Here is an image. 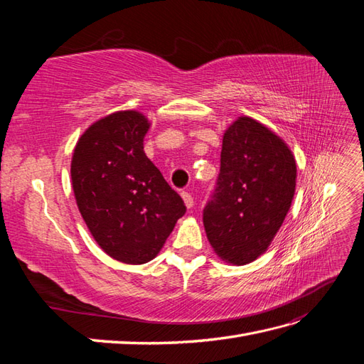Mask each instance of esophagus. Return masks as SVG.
Instances as JSON below:
<instances>
[{
	"label": "esophagus",
	"mask_w": 364,
	"mask_h": 364,
	"mask_svg": "<svg viewBox=\"0 0 364 364\" xmlns=\"http://www.w3.org/2000/svg\"><path fill=\"white\" fill-rule=\"evenodd\" d=\"M181 196H182V199H183V202H185L186 208H193V205H194V199H193L191 193H188V191H182V193H181Z\"/></svg>",
	"instance_id": "esophagus-1"
}]
</instances>
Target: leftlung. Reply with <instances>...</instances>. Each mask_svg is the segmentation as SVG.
<instances>
[{"label":"left lung","instance_id":"8db88e82","mask_svg":"<svg viewBox=\"0 0 364 364\" xmlns=\"http://www.w3.org/2000/svg\"><path fill=\"white\" fill-rule=\"evenodd\" d=\"M296 162L284 141L241 117L223 136L215 188L203 209L209 245L226 262L243 266L270 245L287 215Z\"/></svg>","mask_w":364,"mask_h":364}]
</instances>
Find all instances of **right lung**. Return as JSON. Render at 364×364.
<instances>
[{
  "instance_id": "obj_1",
  "label": "right lung",
  "mask_w": 364,
  "mask_h": 364,
  "mask_svg": "<svg viewBox=\"0 0 364 364\" xmlns=\"http://www.w3.org/2000/svg\"><path fill=\"white\" fill-rule=\"evenodd\" d=\"M149 123L124 111L97 121L77 142L71 179L77 206L109 257L144 264L185 214L182 197L144 153Z\"/></svg>"
}]
</instances>
